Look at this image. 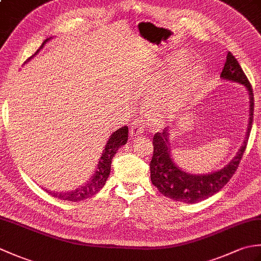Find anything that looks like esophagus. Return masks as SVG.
<instances>
[{
    "label": "esophagus",
    "mask_w": 261,
    "mask_h": 261,
    "mask_svg": "<svg viewBox=\"0 0 261 261\" xmlns=\"http://www.w3.org/2000/svg\"><path fill=\"white\" fill-rule=\"evenodd\" d=\"M143 123H142V120L137 119L134 123H132L131 127H130V137L131 138H136V137H139L140 135L143 134Z\"/></svg>",
    "instance_id": "34e87169"
}]
</instances>
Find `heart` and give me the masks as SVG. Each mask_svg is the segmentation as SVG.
Wrapping results in <instances>:
<instances>
[{"label": "heart", "mask_w": 261, "mask_h": 261, "mask_svg": "<svg viewBox=\"0 0 261 261\" xmlns=\"http://www.w3.org/2000/svg\"><path fill=\"white\" fill-rule=\"evenodd\" d=\"M187 62L186 55L179 54L176 57V60L174 62L175 67L178 66H182ZM204 77V68L202 65L199 64H193L185 69L184 73L177 80L173 85H171V92L165 96H158L156 102L158 104H166L169 101H179V99L184 98L187 96L188 93H191L194 88H195L199 83L202 82Z\"/></svg>", "instance_id": "1"}]
</instances>
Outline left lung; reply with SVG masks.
<instances>
[{
    "instance_id": "1",
    "label": "left lung",
    "mask_w": 261,
    "mask_h": 261,
    "mask_svg": "<svg viewBox=\"0 0 261 261\" xmlns=\"http://www.w3.org/2000/svg\"><path fill=\"white\" fill-rule=\"evenodd\" d=\"M220 77L224 81L239 83L245 86L249 95V123L239 150L234 158L223 168L211 171L208 174H191L182 170L171 156L169 143V130L165 127L163 132L153 136V156L150 162V178L152 184L163 195L174 201L194 204L201 202L221 191L233 176L247 148L253 120V93L252 87L241 66L233 55L228 53L224 67Z\"/></svg>"
}]
</instances>
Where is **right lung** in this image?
<instances>
[{
	"label": "right lung",
	"instance_id": "obj_1",
	"mask_svg": "<svg viewBox=\"0 0 261 261\" xmlns=\"http://www.w3.org/2000/svg\"><path fill=\"white\" fill-rule=\"evenodd\" d=\"M50 39L51 38L46 39V40L42 42L41 47L39 48L35 53V55H32L27 62H29L30 59L35 57L36 55L43 48V46H45V43L50 40ZM127 132H129L127 131V126L124 125L122 127H119L118 130L114 131L113 134L110 136L107 145L104 147L102 156L98 159L96 169L86 184L82 185L79 188H76V190L69 191V192H51L48 190H45V191L50 194V195H53L54 197H57L59 199H63V201H69V202H80V201H83V199H86L88 197L95 195L96 193H98L102 190L103 186L105 185V182H107V179L109 178V175L111 171L112 158L114 157L116 151L126 143Z\"/></svg>",
	"mask_w": 261,
	"mask_h": 261
}]
</instances>
